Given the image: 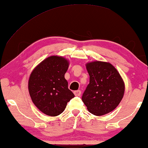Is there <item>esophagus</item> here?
Here are the masks:
<instances>
[{
	"mask_svg": "<svg viewBox=\"0 0 148 148\" xmlns=\"http://www.w3.org/2000/svg\"><path fill=\"white\" fill-rule=\"evenodd\" d=\"M74 94L75 96H80L82 94V92L81 90H76L74 92Z\"/></svg>",
	"mask_w": 148,
	"mask_h": 148,
	"instance_id": "esophagus-1",
	"label": "esophagus"
}]
</instances>
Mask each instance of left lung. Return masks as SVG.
<instances>
[{"label": "left lung", "mask_w": 148, "mask_h": 148, "mask_svg": "<svg viewBox=\"0 0 148 148\" xmlns=\"http://www.w3.org/2000/svg\"><path fill=\"white\" fill-rule=\"evenodd\" d=\"M90 84L82 96L89 112L96 116L106 114L116 108L125 92L119 73L108 62L95 61L86 64Z\"/></svg>", "instance_id": "obj_1"}]
</instances>
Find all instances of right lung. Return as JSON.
<instances>
[{"label":"right lung","mask_w":148,"mask_h":148,"mask_svg":"<svg viewBox=\"0 0 148 148\" xmlns=\"http://www.w3.org/2000/svg\"><path fill=\"white\" fill-rule=\"evenodd\" d=\"M68 67L67 60L52 56L38 64L30 75L28 89L32 102L46 115L61 114L67 102L75 97L64 78Z\"/></svg>","instance_id":"1"}]
</instances>
